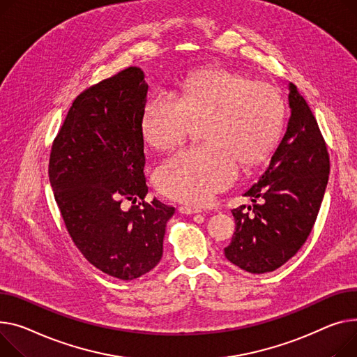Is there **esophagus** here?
I'll list each match as a JSON object with an SVG mask.
<instances>
[{
  "label": "esophagus",
  "instance_id": "1",
  "mask_svg": "<svg viewBox=\"0 0 357 357\" xmlns=\"http://www.w3.org/2000/svg\"><path fill=\"white\" fill-rule=\"evenodd\" d=\"M179 212L185 213V215H194V213H198L201 211L197 208H191V206H179Z\"/></svg>",
  "mask_w": 357,
  "mask_h": 357
}]
</instances>
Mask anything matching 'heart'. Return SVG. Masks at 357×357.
I'll return each instance as SVG.
<instances>
[{"instance_id":"b5f03b06","label":"heart","mask_w":357,"mask_h":357,"mask_svg":"<svg viewBox=\"0 0 357 357\" xmlns=\"http://www.w3.org/2000/svg\"><path fill=\"white\" fill-rule=\"evenodd\" d=\"M286 106L280 90L238 71L211 67L186 76L178 100L156 93L142 113V135L158 151L171 149L202 123L206 144L165 159L155 172L158 191L175 201L204 205L238 175L240 163L251 168L275 148Z\"/></svg>"}]
</instances>
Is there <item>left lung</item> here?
Masks as SVG:
<instances>
[{"label": "left lung", "mask_w": 357, "mask_h": 357, "mask_svg": "<svg viewBox=\"0 0 357 357\" xmlns=\"http://www.w3.org/2000/svg\"><path fill=\"white\" fill-rule=\"evenodd\" d=\"M289 90L286 133L268 168L244 194L254 202L252 212L245 205L231 211L235 231L225 257L252 274L277 270L303 247L328 181L330 160L317 121L293 83Z\"/></svg>", "instance_id": "left-lung-1"}]
</instances>
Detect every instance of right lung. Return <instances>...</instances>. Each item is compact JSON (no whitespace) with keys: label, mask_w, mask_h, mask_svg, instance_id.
<instances>
[{"label":"right lung","mask_w":357,"mask_h":357,"mask_svg":"<svg viewBox=\"0 0 357 357\" xmlns=\"http://www.w3.org/2000/svg\"><path fill=\"white\" fill-rule=\"evenodd\" d=\"M146 99L148 83L139 67L86 89L66 116L49 165L71 240L90 264L126 281L158 266L166 224L175 213L156 198L145 202L140 122ZM125 199L134 204L128 211L121 208Z\"/></svg>","instance_id":"right-lung-1"}]
</instances>
